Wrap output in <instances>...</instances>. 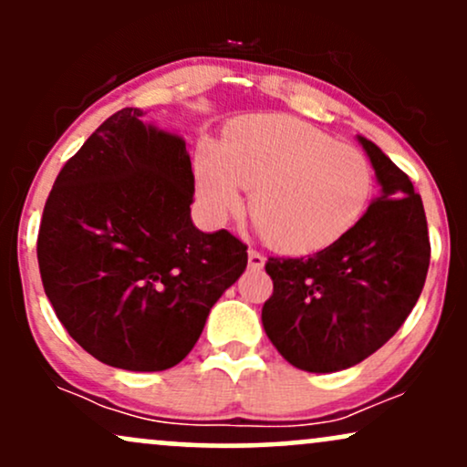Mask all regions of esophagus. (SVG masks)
<instances>
[{
	"label": "esophagus",
	"instance_id": "esophagus-1",
	"mask_svg": "<svg viewBox=\"0 0 467 467\" xmlns=\"http://www.w3.org/2000/svg\"><path fill=\"white\" fill-rule=\"evenodd\" d=\"M248 265H250V270H264L265 256L261 254V252L250 250V252H248Z\"/></svg>",
	"mask_w": 467,
	"mask_h": 467
}]
</instances>
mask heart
Segmentation results:
<instances>
[{"instance_id":"heart-1","label":"heart","mask_w":467,"mask_h":467,"mask_svg":"<svg viewBox=\"0 0 467 467\" xmlns=\"http://www.w3.org/2000/svg\"><path fill=\"white\" fill-rule=\"evenodd\" d=\"M197 202L208 223L244 208L285 254H314L345 239L371 203L375 175L364 155L289 116L244 118L222 149L206 147L195 166Z\"/></svg>"}]
</instances>
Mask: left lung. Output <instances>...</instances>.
<instances>
[{
	"label": "left lung",
	"instance_id": "left-lung-1",
	"mask_svg": "<svg viewBox=\"0 0 467 467\" xmlns=\"http://www.w3.org/2000/svg\"><path fill=\"white\" fill-rule=\"evenodd\" d=\"M382 186L362 222L307 259H267L275 292L264 329L289 364L309 373L349 368L404 325L431 264L421 197L378 144L358 136Z\"/></svg>",
	"mask_w": 467,
	"mask_h": 467
}]
</instances>
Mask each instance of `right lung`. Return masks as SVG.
Segmentation results:
<instances>
[{
    "instance_id": "right-lung-1",
    "label": "right lung",
    "mask_w": 467,
    "mask_h": 467,
    "mask_svg": "<svg viewBox=\"0 0 467 467\" xmlns=\"http://www.w3.org/2000/svg\"><path fill=\"white\" fill-rule=\"evenodd\" d=\"M186 142L125 107L109 116L47 195L36 259L67 334L96 360L164 371L189 356L211 307L244 275L248 248L191 219Z\"/></svg>"
}]
</instances>
